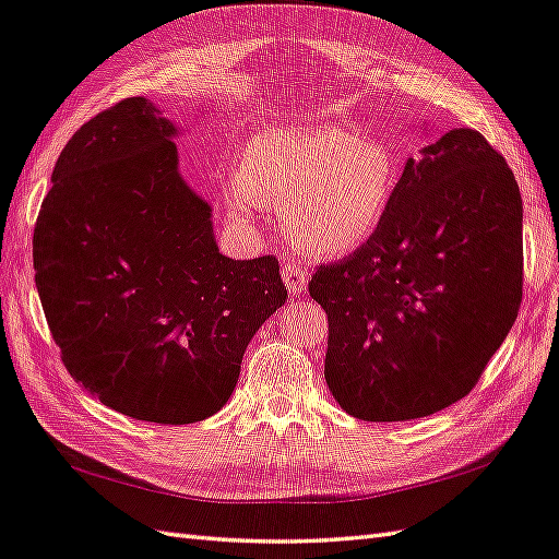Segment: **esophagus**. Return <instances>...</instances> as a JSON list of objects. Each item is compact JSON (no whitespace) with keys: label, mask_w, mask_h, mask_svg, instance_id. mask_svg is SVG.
<instances>
[{"label":"esophagus","mask_w":559,"mask_h":559,"mask_svg":"<svg viewBox=\"0 0 559 559\" xmlns=\"http://www.w3.org/2000/svg\"><path fill=\"white\" fill-rule=\"evenodd\" d=\"M282 280L287 284L289 294H301L308 284V267H304L301 263H284Z\"/></svg>","instance_id":"obj_1"}]
</instances>
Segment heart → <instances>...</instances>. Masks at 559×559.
I'll return each instance as SVG.
<instances>
[{
	"label": "heart",
	"instance_id": "1",
	"mask_svg": "<svg viewBox=\"0 0 559 559\" xmlns=\"http://www.w3.org/2000/svg\"><path fill=\"white\" fill-rule=\"evenodd\" d=\"M401 177V160L386 142L353 130L265 132L249 144L229 203L239 215L258 206L287 213L298 247L344 255L377 233Z\"/></svg>",
	"mask_w": 559,
	"mask_h": 559
}]
</instances>
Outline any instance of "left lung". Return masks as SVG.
Here are the masks:
<instances>
[{
  "label": "left lung",
  "instance_id": "1",
  "mask_svg": "<svg viewBox=\"0 0 559 559\" xmlns=\"http://www.w3.org/2000/svg\"><path fill=\"white\" fill-rule=\"evenodd\" d=\"M522 194L484 134L445 132L407 160L377 233L308 282L330 322L324 379L365 421L465 399L522 304Z\"/></svg>",
  "mask_w": 559,
  "mask_h": 559
}]
</instances>
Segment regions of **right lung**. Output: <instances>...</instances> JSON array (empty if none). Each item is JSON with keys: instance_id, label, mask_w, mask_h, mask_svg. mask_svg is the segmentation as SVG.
<instances>
[{"instance_id": "1", "label": "right lung", "mask_w": 559, "mask_h": 559, "mask_svg": "<svg viewBox=\"0 0 559 559\" xmlns=\"http://www.w3.org/2000/svg\"><path fill=\"white\" fill-rule=\"evenodd\" d=\"M175 134L144 97L87 120L53 166L33 235L66 370L111 411L156 425L221 411L258 326L287 301L275 255L217 249Z\"/></svg>"}]
</instances>
